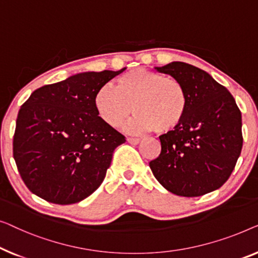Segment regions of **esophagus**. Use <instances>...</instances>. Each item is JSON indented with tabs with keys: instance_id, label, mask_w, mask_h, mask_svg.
I'll use <instances>...</instances> for the list:
<instances>
[{
	"instance_id": "34e87169",
	"label": "esophagus",
	"mask_w": 258,
	"mask_h": 258,
	"mask_svg": "<svg viewBox=\"0 0 258 258\" xmlns=\"http://www.w3.org/2000/svg\"><path fill=\"white\" fill-rule=\"evenodd\" d=\"M127 141L132 145H137V144L140 143V139H139V138H132V137H131V138H128Z\"/></svg>"
}]
</instances>
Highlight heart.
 Masks as SVG:
<instances>
[{"mask_svg":"<svg viewBox=\"0 0 258 258\" xmlns=\"http://www.w3.org/2000/svg\"><path fill=\"white\" fill-rule=\"evenodd\" d=\"M94 106L99 117L112 127H118L133 111L130 121L132 132L154 130L167 133L182 122L188 108V97L182 83L147 69H134L117 81L98 89Z\"/></svg>","mask_w":258,"mask_h":258,"instance_id":"b5f03b06","label":"heart"}]
</instances>
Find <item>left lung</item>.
Wrapping results in <instances>:
<instances>
[{"instance_id": "left-lung-1", "label": "left lung", "mask_w": 258, "mask_h": 258, "mask_svg": "<svg viewBox=\"0 0 258 258\" xmlns=\"http://www.w3.org/2000/svg\"><path fill=\"white\" fill-rule=\"evenodd\" d=\"M182 83L188 108L175 130L159 137L150 162L159 182L179 197H201L229 179L241 154L242 115L231 93L212 76L183 61L155 68Z\"/></svg>"}]
</instances>
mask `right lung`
<instances>
[{
    "label": "right lung",
    "mask_w": 258,
    "mask_h": 258,
    "mask_svg": "<svg viewBox=\"0 0 258 258\" xmlns=\"http://www.w3.org/2000/svg\"><path fill=\"white\" fill-rule=\"evenodd\" d=\"M124 70L71 76L35 90L22 105L13 154L31 193L71 205L98 189L126 138L98 115L94 96Z\"/></svg>",
    "instance_id": "obj_1"
}]
</instances>
